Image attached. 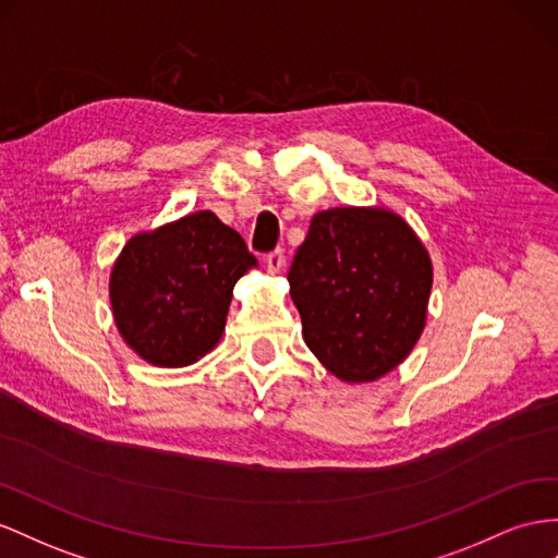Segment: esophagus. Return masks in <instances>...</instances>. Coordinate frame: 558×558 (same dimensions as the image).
<instances>
[{"label": "esophagus", "mask_w": 558, "mask_h": 558, "mask_svg": "<svg viewBox=\"0 0 558 558\" xmlns=\"http://www.w3.org/2000/svg\"><path fill=\"white\" fill-rule=\"evenodd\" d=\"M265 263H267V269H269V272L277 275V272H281V267H283V263H286V255H283V251H281V248H275L272 253H267Z\"/></svg>", "instance_id": "obj_1"}]
</instances>
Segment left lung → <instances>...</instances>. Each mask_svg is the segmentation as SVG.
<instances>
[{
  "mask_svg": "<svg viewBox=\"0 0 558 558\" xmlns=\"http://www.w3.org/2000/svg\"><path fill=\"white\" fill-rule=\"evenodd\" d=\"M289 283L312 354L344 383H371L423 333L432 260L391 210L328 208L312 218Z\"/></svg>",
  "mask_w": 558,
  "mask_h": 558,
  "instance_id": "left-lung-1",
  "label": "left lung"
}]
</instances>
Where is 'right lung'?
Wrapping results in <instances>:
<instances>
[{
  "label": "right lung",
  "mask_w": 558,
  "mask_h": 558,
  "mask_svg": "<svg viewBox=\"0 0 558 558\" xmlns=\"http://www.w3.org/2000/svg\"><path fill=\"white\" fill-rule=\"evenodd\" d=\"M255 265L242 234L210 210L135 234L110 277L119 333L149 364H194L218 344L234 283Z\"/></svg>",
  "instance_id": "add662e5"
}]
</instances>
